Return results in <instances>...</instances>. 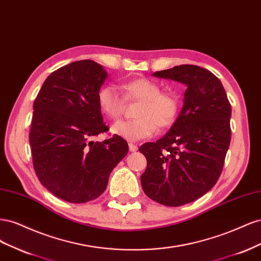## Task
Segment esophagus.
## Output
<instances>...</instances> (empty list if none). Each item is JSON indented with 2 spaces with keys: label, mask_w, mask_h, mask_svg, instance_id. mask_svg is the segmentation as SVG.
I'll use <instances>...</instances> for the list:
<instances>
[{
  "label": "esophagus",
  "mask_w": 261,
  "mask_h": 261,
  "mask_svg": "<svg viewBox=\"0 0 261 261\" xmlns=\"http://www.w3.org/2000/svg\"><path fill=\"white\" fill-rule=\"evenodd\" d=\"M128 147H129V151H132V152H135V151H137V150H138L137 145L133 144V143H129V144H128Z\"/></svg>",
  "instance_id": "1"
}]
</instances>
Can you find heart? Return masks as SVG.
<instances>
[{
	"label": "heart",
	"mask_w": 261,
	"mask_h": 261,
	"mask_svg": "<svg viewBox=\"0 0 261 261\" xmlns=\"http://www.w3.org/2000/svg\"><path fill=\"white\" fill-rule=\"evenodd\" d=\"M122 94L113 86H105L98 92V106L102 114L115 120L123 113L125 100L139 102L136 120L118 121L111 133L126 140L137 141L152 136L158 128L167 129L174 124L179 111L175 93L161 91L160 86L148 78H136L121 86Z\"/></svg>",
	"instance_id": "heart-1"
}]
</instances>
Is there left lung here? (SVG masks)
Returning <instances> with one entry per match:
<instances>
[{
	"label": "left lung",
	"instance_id": "obj_1",
	"mask_svg": "<svg viewBox=\"0 0 261 261\" xmlns=\"http://www.w3.org/2000/svg\"><path fill=\"white\" fill-rule=\"evenodd\" d=\"M153 76L187 88L171 129L139 147L147 159L141 186L150 199L178 207L198 199L219 179L231 141L232 109L220 80L206 68L178 65Z\"/></svg>",
	"mask_w": 261,
	"mask_h": 261
}]
</instances>
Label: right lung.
I'll list each match as a JSON object with an SVG mask.
<instances>
[{"label":"right lung","instance_id":"add662e5","mask_svg":"<svg viewBox=\"0 0 261 261\" xmlns=\"http://www.w3.org/2000/svg\"><path fill=\"white\" fill-rule=\"evenodd\" d=\"M107 77L94 61L73 62L46 78L34 102L29 143L35 172L49 192L68 202L98 198L128 152L120 136L91 140L109 129L98 106Z\"/></svg>","mask_w":261,"mask_h":261}]
</instances>
